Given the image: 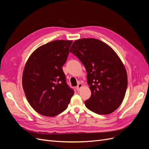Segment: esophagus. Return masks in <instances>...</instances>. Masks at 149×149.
Here are the masks:
<instances>
[{"mask_svg": "<svg viewBox=\"0 0 149 149\" xmlns=\"http://www.w3.org/2000/svg\"><path fill=\"white\" fill-rule=\"evenodd\" d=\"M82 86H83V84L81 83H78V86H76V90H77L78 91H80V89H81V88H82Z\"/></svg>", "mask_w": 149, "mask_h": 149, "instance_id": "esophagus-1", "label": "esophagus"}]
</instances>
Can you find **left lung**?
<instances>
[{"mask_svg":"<svg viewBox=\"0 0 149 149\" xmlns=\"http://www.w3.org/2000/svg\"><path fill=\"white\" fill-rule=\"evenodd\" d=\"M87 72L91 95L84 101L88 109L108 114L123 102L127 87V75L119 57L109 45L95 38L76 40L70 48Z\"/></svg>","mask_w":149,"mask_h":149,"instance_id":"left-lung-1","label":"left lung"}]
</instances>
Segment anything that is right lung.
<instances>
[{"instance_id": "obj_1", "label": "right lung", "mask_w": 149, "mask_h": 149, "mask_svg": "<svg viewBox=\"0 0 149 149\" xmlns=\"http://www.w3.org/2000/svg\"><path fill=\"white\" fill-rule=\"evenodd\" d=\"M71 43V40H61L43 45L26 63L22 76L24 93L30 106L43 116L60 114L74 94L62 69Z\"/></svg>"}]
</instances>
